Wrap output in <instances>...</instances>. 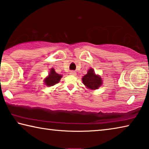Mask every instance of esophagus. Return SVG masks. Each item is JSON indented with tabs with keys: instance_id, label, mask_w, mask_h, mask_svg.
<instances>
[{
	"instance_id": "obj_1",
	"label": "esophagus",
	"mask_w": 149,
	"mask_h": 149,
	"mask_svg": "<svg viewBox=\"0 0 149 149\" xmlns=\"http://www.w3.org/2000/svg\"><path fill=\"white\" fill-rule=\"evenodd\" d=\"M70 74L72 75H76V72H75V71H71L70 72Z\"/></svg>"
}]
</instances>
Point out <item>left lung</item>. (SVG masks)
<instances>
[{"instance_id": "8db88e82", "label": "left lung", "mask_w": 149, "mask_h": 149, "mask_svg": "<svg viewBox=\"0 0 149 149\" xmlns=\"http://www.w3.org/2000/svg\"><path fill=\"white\" fill-rule=\"evenodd\" d=\"M82 81L84 84L87 88L91 89H97L102 84L101 77L99 75H95L94 70L93 69H89L87 74L84 75L82 78Z\"/></svg>"}]
</instances>
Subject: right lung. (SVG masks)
<instances>
[{
  "label": "right lung",
  "instance_id": "obj_1",
  "mask_svg": "<svg viewBox=\"0 0 149 149\" xmlns=\"http://www.w3.org/2000/svg\"><path fill=\"white\" fill-rule=\"evenodd\" d=\"M61 77L62 75L55 72L54 70L52 68L50 70L49 76L45 80V85H47V86H53V85L59 82Z\"/></svg>",
  "mask_w": 149,
  "mask_h": 149
}]
</instances>
